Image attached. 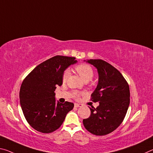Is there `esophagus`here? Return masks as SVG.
Wrapping results in <instances>:
<instances>
[{
  "mask_svg": "<svg viewBox=\"0 0 153 153\" xmlns=\"http://www.w3.org/2000/svg\"><path fill=\"white\" fill-rule=\"evenodd\" d=\"M74 106L76 108H79V107H82V104H79V103H75L74 104Z\"/></svg>",
  "mask_w": 153,
  "mask_h": 153,
  "instance_id": "esophagus-1",
  "label": "esophagus"
}]
</instances>
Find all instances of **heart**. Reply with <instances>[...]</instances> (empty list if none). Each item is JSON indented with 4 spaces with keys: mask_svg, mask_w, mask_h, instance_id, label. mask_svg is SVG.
<instances>
[{
    "mask_svg": "<svg viewBox=\"0 0 153 153\" xmlns=\"http://www.w3.org/2000/svg\"><path fill=\"white\" fill-rule=\"evenodd\" d=\"M75 69H76L77 74L79 75V76L81 77V78L83 79L84 82H87L93 78V70L90 65L87 64H80L76 66V68H75ZM69 74L68 71H65L63 73V75H62V81L63 83L66 82L68 78V76H69ZM74 96L76 97H78V94L76 93L74 94Z\"/></svg>",
    "mask_w": 153,
    "mask_h": 153,
    "instance_id": "heart-1",
    "label": "heart"
}]
</instances>
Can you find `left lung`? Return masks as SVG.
Segmentation results:
<instances>
[{
	"mask_svg": "<svg viewBox=\"0 0 153 153\" xmlns=\"http://www.w3.org/2000/svg\"><path fill=\"white\" fill-rule=\"evenodd\" d=\"M88 63L97 69L99 82L91 94V100L99 102L90 108L91 116L83 120L84 127L95 135H105L119 127L130 103L129 86L120 72L101 59H90Z\"/></svg>",
	"mask_w": 153,
	"mask_h": 153,
	"instance_id": "8db88e82",
	"label": "left lung"
}]
</instances>
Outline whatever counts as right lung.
I'll list each match as a JSON object with an SVG mask.
<instances>
[{"label":"right lung","instance_id":"add662e5","mask_svg":"<svg viewBox=\"0 0 153 153\" xmlns=\"http://www.w3.org/2000/svg\"><path fill=\"white\" fill-rule=\"evenodd\" d=\"M77 62L75 57L56 56L36 67L22 82L20 91L22 110L28 124L37 131H54L64 122L74 104L56 102L55 89L62 84L65 70Z\"/></svg>","mask_w":153,"mask_h":153}]
</instances>
